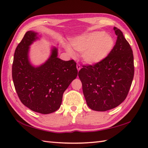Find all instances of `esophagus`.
Wrapping results in <instances>:
<instances>
[{
	"mask_svg": "<svg viewBox=\"0 0 148 148\" xmlns=\"http://www.w3.org/2000/svg\"><path fill=\"white\" fill-rule=\"evenodd\" d=\"M77 68L78 71H80V70L81 69V66H80V65L79 64H77Z\"/></svg>",
	"mask_w": 148,
	"mask_h": 148,
	"instance_id": "34e87169",
	"label": "esophagus"
}]
</instances>
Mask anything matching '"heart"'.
<instances>
[{
  "label": "heart",
  "mask_w": 148,
  "mask_h": 148,
  "mask_svg": "<svg viewBox=\"0 0 148 148\" xmlns=\"http://www.w3.org/2000/svg\"><path fill=\"white\" fill-rule=\"evenodd\" d=\"M71 45L76 51L83 52L82 58L85 63L95 64L108 56L114 48V40L112 36L104 32H94L74 39ZM67 51L73 54L70 48H67Z\"/></svg>",
  "instance_id": "b5f03b06"
}]
</instances>
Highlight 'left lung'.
<instances>
[{
  "mask_svg": "<svg viewBox=\"0 0 148 148\" xmlns=\"http://www.w3.org/2000/svg\"><path fill=\"white\" fill-rule=\"evenodd\" d=\"M114 30L117 40L103 61L83 66L78 72L85 101L91 110L105 111L117 107L126 99L134 78L133 52L123 33Z\"/></svg>",
  "mask_w": 148,
  "mask_h": 148,
  "instance_id": "obj_1",
  "label": "left lung"
}]
</instances>
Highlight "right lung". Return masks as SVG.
Listing matches in <instances>:
<instances>
[{
	"instance_id": "add662e5",
	"label": "right lung",
	"mask_w": 148,
	"mask_h": 148,
	"mask_svg": "<svg viewBox=\"0 0 148 148\" xmlns=\"http://www.w3.org/2000/svg\"><path fill=\"white\" fill-rule=\"evenodd\" d=\"M34 31L26 33L16 47L12 67V77L19 99L29 109L49 114L60 108L64 92L78 75L73 60L58 58V49L53 47L51 54L39 66L29 60V46L38 39Z\"/></svg>"
}]
</instances>
